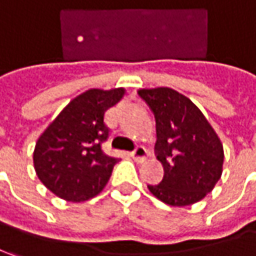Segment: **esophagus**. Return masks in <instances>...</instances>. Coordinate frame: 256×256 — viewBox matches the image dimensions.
Returning <instances> with one entry per match:
<instances>
[{"mask_svg": "<svg viewBox=\"0 0 256 256\" xmlns=\"http://www.w3.org/2000/svg\"><path fill=\"white\" fill-rule=\"evenodd\" d=\"M130 155H132V158L134 159L136 162H143V160L146 159V155H148V154H146V149H144V148H142V146H138V148H136Z\"/></svg>", "mask_w": 256, "mask_h": 256, "instance_id": "obj_1", "label": "esophagus"}]
</instances>
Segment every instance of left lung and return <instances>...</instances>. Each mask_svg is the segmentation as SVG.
I'll use <instances>...</instances> for the list:
<instances>
[{"instance_id":"left-lung-1","label":"left lung","mask_w":256,"mask_h":256,"mask_svg":"<svg viewBox=\"0 0 256 256\" xmlns=\"http://www.w3.org/2000/svg\"><path fill=\"white\" fill-rule=\"evenodd\" d=\"M138 94L155 116V155L164 166L162 181L149 191L170 206L200 202L222 175L224 155L216 132L190 98L171 88Z\"/></svg>"}]
</instances>
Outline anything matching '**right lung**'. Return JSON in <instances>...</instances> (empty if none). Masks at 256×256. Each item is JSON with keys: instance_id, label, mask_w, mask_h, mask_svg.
Here are the masks:
<instances>
[{"instance_id": "obj_1", "label": "right lung", "mask_w": 256, "mask_h": 256, "mask_svg": "<svg viewBox=\"0 0 256 256\" xmlns=\"http://www.w3.org/2000/svg\"><path fill=\"white\" fill-rule=\"evenodd\" d=\"M123 96V88L88 90L74 98L38 138L34 170L53 194L80 203L106 187L118 159L102 152L110 134L104 114Z\"/></svg>"}]
</instances>
